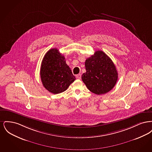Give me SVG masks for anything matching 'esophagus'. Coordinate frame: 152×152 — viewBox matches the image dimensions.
<instances>
[{
	"label": "esophagus",
	"instance_id": "obj_1",
	"mask_svg": "<svg viewBox=\"0 0 152 152\" xmlns=\"http://www.w3.org/2000/svg\"><path fill=\"white\" fill-rule=\"evenodd\" d=\"M76 78H77V79H81V74L77 75H76Z\"/></svg>",
	"mask_w": 152,
	"mask_h": 152
}]
</instances>
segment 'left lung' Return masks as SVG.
<instances>
[{
	"mask_svg": "<svg viewBox=\"0 0 152 152\" xmlns=\"http://www.w3.org/2000/svg\"><path fill=\"white\" fill-rule=\"evenodd\" d=\"M86 72L81 79L88 89L95 94H105L116 85L118 73L112 60L103 51H96L85 62Z\"/></svg>",
	"mask_w": 152,
	"mask_h": 152,
	"instance_id": "obj_1",
	"label": "left lung"
}]
</instances>
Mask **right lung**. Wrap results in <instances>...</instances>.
<instances>
[{"instance_id": "add662e5", "label": "right lung", "mask_w": 152, "mask_h": 152, "mask_svg": "<svg viewBox=\"0 0 152 152\" xmlns=\"http://www.w3.org/2000/svg\"><path fill=\"white\" fill-rule=\"evenodd\" d=\"M40 77L44 88L53 94L63 92L76 80L64 56L57 48L45 53L40 68Z\"/></svg>"}]
</instances>
